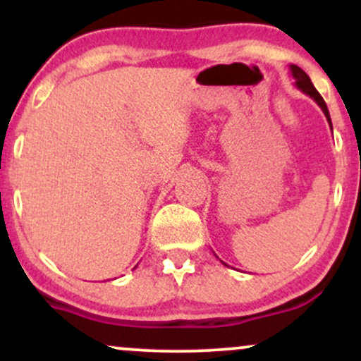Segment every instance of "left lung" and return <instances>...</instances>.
<instances>
[{
    "label": "left lung",
    "mask_w": 361,
    "mask_h": 361,
    "mask_svg": "<svg viewBox=\"0 0 361 361\" xmlns=\"http://www.w3.org/2000/svg\"><path fill=\"white\" fill-rule=\"evenodd\" d=\"M290 73H292V78H293V80H295V86H297V88H299V90L302 91V93L309 94V97L312 98V100L316 102L319 106H321V110L324 111V115H326L327 123H329L331 130H333V123H331L329 110H327L326 102L322 100V97H321V94H319V91H317L316 88H314V85H312V81H310V78H309L307 74H305L304 71H302L299 66H295V64H290ZM224 264H226V263H224Z\"/></svg>",
    "instance_id": "8db88e82"
}]
</instances>
